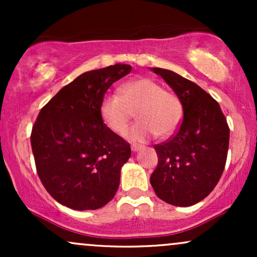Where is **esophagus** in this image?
I'll return each instance as SVG.
<instances>
[{"instance_id": "1", "label": "esophagus", "mask_w": 257, "mask_h": 257, "mask_svg": "<svg viewBox=\"0 0 257 257\" xmlns=\"http://www.w3.org/2000/svg\"><path fill=\"white\" fill-rule=\"evenodd\" d=\"M131 149H132V152H138L139 150L141 149V146L140 145H132Z\"/></svg>"}]
</instances>
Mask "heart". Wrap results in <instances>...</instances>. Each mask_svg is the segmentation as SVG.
I'll return each instance as SVG.
<instances>
[{
    "instance_id": "obj_1",
    "label": "heart",
    "mask_w": 257,
    "mask_h": 257,
    "mask_svg": "<svg viewBox=\"0 0 257 257\" xmlns=\"http://www.w3.org/2000/svg\"><path fill=\"white\" fill-rule=\"evenodd\" d=\"M134 112L138 123L128 138L140 143L155 134L158 138L172 135L181 123L182 104L174 91L147 77L126 82L120 87V95L107 94L100 101L101 120L117 135L125 134Z\"/></svg>"
}]
</instances>
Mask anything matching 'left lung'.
Instances as JSON below:
<instances>
[{
    "mask_svg": "<svg viewBox=\"0 0 257 257\" xmlns=\"http://www.w3.org/2000/svg\"><path fill=\"white\" fill-rule=\"evenodd\" d=\"M181 100L178 132L155 145L158 164L150 182L158 198L175 206L204 199L225 169L229 128L219 102L199 85L170 70L152 67Z\"/></svg>",
    "mask_w": 257,
    "mask_h": 257,
    "instance_id": "1",
    "label": "left lung"
}]
</instances>
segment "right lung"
<instances>
[{
  "label": "right lung",
  "mask_w": 257,
  "mask_h": 257,
  "mask_svg": "<svg viewBox=\"0 0 257 257\" xmlns=\"http://www.w3.org/2000/svg\"><path fill=\"white\" fill-rule=\"evenodd\" d=\"M132 71L116 64L82 73L43 106L31 132L35 164L44 188L75 210H95L113 198L131 145L104 124L101 99Z\"/></svg>",
  "instance_id": "right-lung-1"
}]
</instances>
